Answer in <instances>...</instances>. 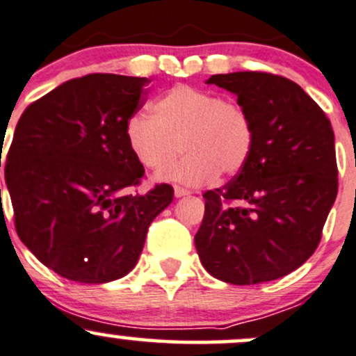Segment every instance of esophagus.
<instances>
[{
  "label": "esophagus",
  "instance_id": "esophagus-1",
  "mask_svg": "<svg viewBox=\"0 0 356 356\" xmlns=\"http://www.w3.org/2000/svg\"><path fill=\"white\" fill-rule=\"evenodd\" d=\"M186 195H190V190L181 188V186H175V197L181 198V197H186Z\"/></svg>",
  "mask_w": 356,
  "mask_h": 356
}]
</instances>
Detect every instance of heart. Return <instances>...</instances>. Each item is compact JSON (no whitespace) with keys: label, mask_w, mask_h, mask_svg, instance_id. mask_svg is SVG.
Instances as JSON below:
<instances>
[{"label":"heart","mask_w":356,"mask_h":356,"mask_svg":"<svg viewBox=\"0 0 356 356\" xmlns=\"http://www.w3.org/2000/svg\"><path fill=\"white\" fill-rule=\"evenodd\" d=\"M151 113H136L125 124V139L137 161L151 171H164L181 148L187 152L159 179L198 186L219 173L232 177L250 161L254 124L239 102L177 85L152 102Z\"/></svg>","instance_id":"1"}]
</instances>
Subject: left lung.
<instances>
[{
	"label": "left lung",
	"instance_id": "1",
	"mask_svg": "<svg viewBox=\"0 0 356 356\" xmlns=\"http://www.w3.org/2000/svg\"><path fill=\"white\" fill-rule=\"evenodd\" d=\"M254 124L246 166L204 193L195 248L212 277L232 285L277 280L304 265L338 195L334 134L297 83L271 72L213 74Z\"/></svg>",
	"mask_w": 356,
	"mask_h": 356
}]
</instances>
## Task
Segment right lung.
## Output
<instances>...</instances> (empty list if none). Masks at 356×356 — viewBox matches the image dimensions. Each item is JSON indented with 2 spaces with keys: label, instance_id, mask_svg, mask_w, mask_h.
Masks as SVG:
<instances>
[{
  "label": "right lung",
  "instance_id": "right-lung-1",
  "mask_svg": "<svg viewBox=\"0 0 356 356\" xmlns=\"http://www.w3.org/2000/svg\"><path fill=\"white\" fill-rule=\"evenodd\" d=\"M151 79L95 74L30 103L15 129L5 179L22 243L67 280L105 284L127 275L149 224L173 200L161 183L132 193L144 166L125 139Z\"/></svg>",
  "mask_w": 356,
  "mask_h": 356
}]
</instances>
